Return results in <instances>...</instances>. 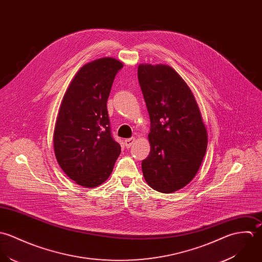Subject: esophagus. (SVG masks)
I'll use <instances>...</instances> for the list:
<instances>
[{
	"label": "esophagus",
	"mask_w": 262,
	"mask_h": 262,
	"mask_svg": "<svg viewBox=\"0 0 262 262\" xmlns=\"http://www.w3.org/2000/svg\"><path fill=\"white\" fill-rule=\"evenodd\" d=\"M135 141H136L135 138H129V139L124 140V145H125V147H126V148H129V147L135 143Z\"/></svg>",
	"instance_id": "1"
}]
</instances>
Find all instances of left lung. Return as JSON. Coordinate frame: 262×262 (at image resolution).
Instances as JSON below:
<instances>
[{"label": "left lung", "instance_id": "1", "mask_svg": "<svg viewBox=\"0 0 262 262\" xmlns=\"http://www.w3.org/2000/svg\"><path fill=\"white\" fill-rule=\"evenodd\" d=\"M138 79L151 121V152L142 161L143 174L153 189L174 192L199 171L207 128L191 90L171 67L140 64Z\"/></svg>", "mask_w": 262, "mask_h": 262}]
</instances>
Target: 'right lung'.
I'll list each match as a JSON object with an SVG mask.
<instances>
[{
  "label": "right lung",
  "instance_id": "obj_1",
  "mask_svg": "<svg viewBox=\"0 0 262 262\" xmlns=\"http://www.w3.org/2000/svg\"><path fill=\"white\" fill-rule=\"evenodd\" d=\"M122 67L111 57L85 64L62 98L54 127V154L63 172L79 185L90 188L102 184L120 154L106 104Z\"/></svg>",
  "mask_w": 262,
  "mask_h": 262
}]
</instances>
